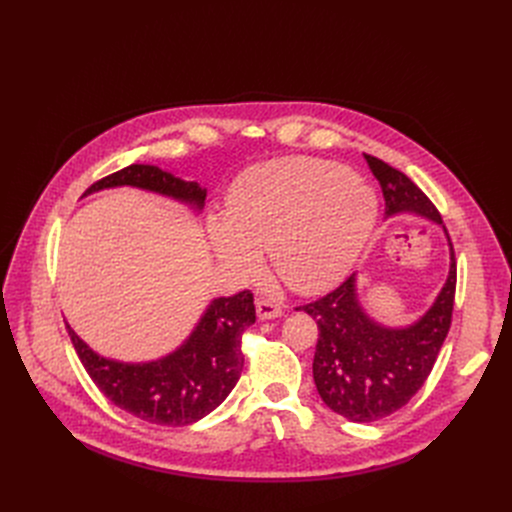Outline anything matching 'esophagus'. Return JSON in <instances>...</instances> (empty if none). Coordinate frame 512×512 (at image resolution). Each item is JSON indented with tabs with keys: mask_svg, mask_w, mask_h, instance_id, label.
<instances>
[{
	"mask_svg": "<svg viewBox=\"0 0 512 512\" xmlns=\"http://www.w3.org/2000/svg\"><path fill=\"white\" fill-rule=\"evenodd\" d=\"M255 307H257L259 319H276V317L282 315V307L278 303H274L272 299H263L261 297V299H257Z\"/></svg>",
	"mask_w": 512,
	"mask_h": 512,
	"instance_id": "obj_1",
	"label": "esophagus"
}]
</instances>
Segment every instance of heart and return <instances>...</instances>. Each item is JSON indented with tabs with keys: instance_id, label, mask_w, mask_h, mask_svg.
Returning <instances> with one entry per match:
<instances>
[{
	"instance_id": "b5f03b06",
	"label": "heart",
	"mask_w": 512,
	"mask_h": 512,
	"mask_svg": "<svg viewBox=\"0 0 512 512\" xmlns=\"http://www.w3.org/2000/svg\"><path fill=\"white\" fill-rule=\"evenodd\" d=\"M378 195L359 176L326 159L282 157L242 172L226 197L224 220L209 240L236 280L261 272L270 249L276 274L297 292L338 284L378 222Z\"/></svg>"
}]
</instances>
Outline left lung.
Wrapping results in <instances>:
<instances>
[{
	"label": "left lung",
	"mask_w": 512,
	"mask_h": 512,
	"mask_svg": "<svg viewBox=\"0 0 512 512\" xmlns=\"http://www.w3.org/2000/svg\"><path fill=\"white\" fill-rule=\"evenodd\" d=\"M365 159L380 180L386 215L411 211L442 224L434 203L411 178L378 157L365 155ZM448 245V280L434 305L413 326L386 328L373 321L357 299L355 274L326 297L297 307L309 313L319 328L313 380L321 400L334 413L355 423L378 421L405 407L425 384L452 321L456 261L450 238Z\"/></svg>",
	"instance_id": "left-lung-1"
}]
</instances>
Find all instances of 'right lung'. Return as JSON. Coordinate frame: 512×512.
Segmentation results:
<instances>
[{"instance_id":"obj_1","label":"right lung","mask_w":512,"mask_h":512,"mask_svg":"<svg viewBox=\"0 0 512 512\" xmlns=\"http://www.w3.org/2000/svg\"><path fill=\"white\" fill-rule=\"evenodd\" d=\"M114 186H134L203 209L207 191L157 166L132 164L91 184L85 195ZM255 324L253 292L213 299L180 348L151 363L105 359L66 324L74 351L95 386L126 413L157 425H188L220 407L236 386L245 355L242 334Z\"/></svg>"}]
</instances>
